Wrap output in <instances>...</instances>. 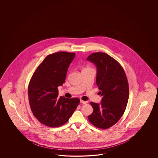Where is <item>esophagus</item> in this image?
Instances as JSON below:
<instances>
[{"label":"esophagus","instance_id":"esophagus-1","mask_svg":"<svg viewBox=\"0 0 158 158\" xmlns=\"http://www.w3.org/2000/svg\"><path fill=\"white\" fill-rule=\"evenodd\" d=\"M81 103L82 104H86L87 103H88V102L87 101H83L81 100Z\"/></svg>","mask_w":158,"mask_h":158}]
</instances>
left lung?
Returning <instances> with one entry per match:
<instances>
[{"label":"left lung","mask_w":158,"mask_h":158,"mask_svg":"<svg viewBox=\"0 0 158 158\" xmlns=\"http://www.w3.org/2000/svg\"><path fill=\"white\" fill-rule=\"evenodd\" d=\"M87 60L96 65V83L100 90V104L91 102L93 112L88 116L91 124L106 129L123 115L129 96V84L124 69L114 58L104 53H94Z\"/></svg>","instance_id":"8db88e82"}]
</instances>
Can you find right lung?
<instances>
[{"mask_svg": "<svg viewBox=\"0 0 158 158\" xmlns=\"http://www.w3.org/2000/svg\"><path fill=\"white\" fill-rule=\"evenodd\" d=\"M75 53L65 52L49 54L39 65L28 85L29 102L39 121L48 127L66 123L80 100L58 97V87L65 81L67 71Z\"/></svg>", "mask_w": 158, "mask_h": 158, "instance_id": "right-lung-1", "label": "right lung"}]
</instances>
